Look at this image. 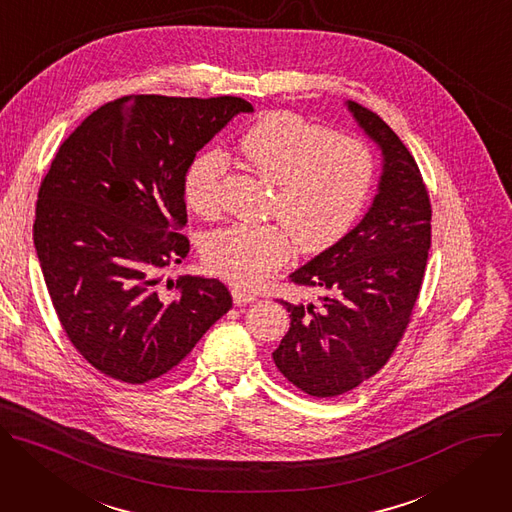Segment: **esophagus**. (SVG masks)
<instances>
[{
	"instance_id": "1",
	"label": "esophagus",
	"mask_w": 512,
	"mask_h": 512,
	"mask_svg": "<svg viewBox=\"0 0 512 512\" xmlns=\"http://www.w3.org/2000/svg\"><path fill=\"white\" fill-rule=\"evenodd\" d=\"M232 297H234V303H236V305H248V303H254V301H256V295L246 293L244 289H238V287L232 291Z\"/></svg>"
}]
</instances>
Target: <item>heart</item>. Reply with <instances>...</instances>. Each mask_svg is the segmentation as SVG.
<instances>
[{
	"instance_id": "heart-1",
	"label": "heart",
	"mask_w": 512,
	"mask_h": 512,
	"mask_svg": "<svg viewBox=\"0 0 512 512\" xmlns=\"http://www.w3.org/2000/svg\"><path fill=\"white\" fill-rule=\"evenodd\" d=\"M256 173L278 193L272 213L282 223H234L209 234L203 262L209 272L240 289H256L295 252L317 254L342 240L362 215L374 185L376 160L358 138L335 136L291 111H272L240 140ZM227 170L223 150L199 154L185 177V197L203 217L219 211Z\"/></svg>"
}]
</instances>
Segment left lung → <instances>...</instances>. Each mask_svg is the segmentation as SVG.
<instances>
[{"label":"left lung","instance_id":"obj_1","mask_svg":"<svg viewBox=\"0 0 512 512\" xmlns=\"http://www.w3.org/2000/svg\"><path fill=\"white\" fill-rule=\"evenodd\" d=\"M382 152L378 193L362 221L291 274L321 291L319 303H287L291 327L272 352L303 392L325 399L374 376L411 321L431 248V203L421 170L374 111L346 101Z\"/></svg>","mask_w":512,"mask_h":512}]
</instances>
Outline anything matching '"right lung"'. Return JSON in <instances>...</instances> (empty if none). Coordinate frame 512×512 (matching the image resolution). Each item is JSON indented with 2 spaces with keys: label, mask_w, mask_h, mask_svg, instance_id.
Instances as JSON below:
<instances>
[{
  "label": "right lung",
  "mask_w": 512,
  "mask_h": 512,
  "mask_svg": "<svg viewBox=\"0 0 512 512\" xmlns=\"http://www.w3.org/2000/svg\"><path fill=\"white\" fill-rule=\"evenodd\" d=\"M242 97L130 95L63 142L38 191L34 246L54 311L99 372L144 384L173 370L232 307L217 278H165L189 240L185 177Z\"/></svg>",
  "instance_id": "add662e5"
}]
</instances>
